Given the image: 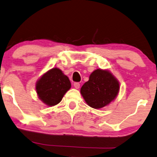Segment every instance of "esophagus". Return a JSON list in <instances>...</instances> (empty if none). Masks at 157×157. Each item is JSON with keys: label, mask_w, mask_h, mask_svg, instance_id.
I'll return each mask as SVG.
<instances>
[{"label": "esophagus", "mask_w": 157, "mask_h": 157, "mask_svg": "<svg viewBox=\"0 0 157 157\" xmlns=\"http://www.w3.org/2000/svg\"><path fill=\"white\" fill-rule=\"evenodd\" d=\"M79 86H80V85H79V82H75L74 83V87H75V88H76V89H79Z\"/></svg>", "instance_id": "esophagus-1"}]
</instances>
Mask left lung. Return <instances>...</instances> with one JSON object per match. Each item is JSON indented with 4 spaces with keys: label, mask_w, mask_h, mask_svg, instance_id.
<instances>
[{
    "label": "left lung",
    "mask_w": 157,
    "mask_h": 157,
    "mask_svg": "<svg viewBox=\"0 0 157 157\" xmlns=\"http://www.w3.org/2000/svg\"><path fill=\"white\" fill-rule=\"evenodd\" d=\"M120 91V82L108 70L97 69L81 87L80 93L90 107L100 109L114 101Z\"/></svg>",
    "instance_id": "obj_1"
}]
</instances>
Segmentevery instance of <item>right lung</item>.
I'll use <instances>...</instances> for the list:
<instances>
[{"label": "right lung", "instance_id": "1", "mask_svg": "<svg viewBox=\"0 0 157 157\" xmlns=\"http://www.w3.org/2000/svg\"><path fill=\"white\" fill-rule=\"evenodd\" d=\"M70 87L71 83L69 78L57 67L52 68L43 74L35 85L39 99L49 107L60 102Z\"/></svg>", "mask_w": 157, "mask_h": 157}]
</instances>
